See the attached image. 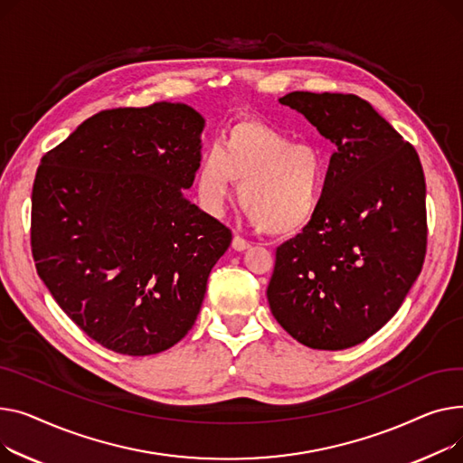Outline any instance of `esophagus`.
I'll list each match as a JSON object with an SVG mask.
<instances>
[{
    "instance_id": "34e87169",
    "label": "esophagus",
    "mask_w": 463,
    "mask_h": 463,
    "mask_svg": "<svg viewBox=\"0 0 463 463\" xmlns=\"http://www.w3.org/2000/svg\"><path fill=\"white\" fill-rule=\"evenodd\" d=\"M232 249L237 250V252H242V250H249L250 249V242L247 239H242L241 235H235L232 239Z\"/></svg>"
}]
</instances>
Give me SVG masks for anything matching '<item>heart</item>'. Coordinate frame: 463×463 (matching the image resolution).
I'll list each match as a JSON object with an SVG mask.
<instances>
[{
    "label": "heart",
    "instance_id": "1",
    "mask_svg": "<svg viewBox=\"0 0 463 463\" xmlns=\"http://www.w3.org/2000/svg\"><path fill=\"white\" fill-rule=\"evenodd\" d=\"M239 184V203L270 235H289L316 214L325 183L321 155L308 144L258 123L233 125L224 142L211 144L200 160L196 186L202 207L221 214Z\"/></svg>",
    "mask_w": 463,
    "mask_h": 463
}]
</instances>
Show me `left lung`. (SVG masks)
<instances>
[{
  "label": "left lung",
  "instance_id": "obj_1",
  "mask_svg": "<svg viewBox=\"0 0 463 463\" xmlns=\"http://www.w3.org/2000/svg\"><path fill=\"white\" fill-rule=\"evenodd\" d=\"M280 104L336 146L312 221L277 249L269 307L297 342L347 349L398 312L426 256L420 158L373 106L291 91Z\"/></svg>",
  "mask_w": 463,
  "mask_h": 463
}]
</instances>
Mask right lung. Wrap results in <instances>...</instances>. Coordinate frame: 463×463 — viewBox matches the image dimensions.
I'll return each instance as SVG.
<instances>
[{"label":"right lung","instance_id":"1","mask_svg":"<svg viewBox=\"0 0 463 463\" xmlns=\"http://www.w3.org/2000/svg\"><path fill=\"white\" fill-rule=\"evenodd\" d=\"M203 127L183 102L104 110L37 170V273L81 331L121 355H155L193 329L211 269L232 242L184 196Z\"/></svg>","mask_w":463,"mask_h":463}]
</instances>
